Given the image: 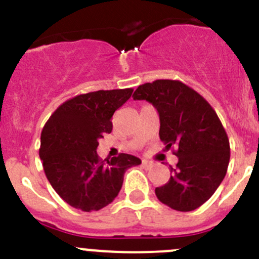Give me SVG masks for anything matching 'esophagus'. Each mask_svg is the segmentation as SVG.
I'll return each instance as SVG.
<instances>
[{
	"instance_id": "esophagus-1",
	"label": "esophagus",
	"mask_w": 259,
	"mask_h": 259,
	"mask_svg": "<svg viewBox=\"0 0 259 259\" xmlns=\"http://www.w3.org/2000/svg\"><path fill=\"white\" fill-rule=\"evenodd\" d=\"M142 165H144L145 169H149L151 168V161H149V160H142Z\"/></svg>"
}]
</instances>
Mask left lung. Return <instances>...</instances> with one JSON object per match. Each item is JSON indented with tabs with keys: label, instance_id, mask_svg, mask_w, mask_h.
<instances>
[{
	"label": "left lung",
	"instance_id": "obj_1",
	"mask_svg": "<svg viewBox=\"0 0 259 259\" xmlns=\"http://www.w3.org/2000/svg\"><path fill=\"white\" fill-rule=\"evenodd\" d=\"M156 108L160 140L177 147V166L170 179L155 189L164 205L182 212L203 205L225 178L230 145L225 128L207 100L178 80H156L140 85L132 95Z\"/></svg>",
	"mask_w": 259,
	"mask_h": 259
}]
</instances>
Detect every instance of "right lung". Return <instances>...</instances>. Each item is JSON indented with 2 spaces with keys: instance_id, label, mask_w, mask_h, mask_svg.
Listing matches in <instances>:
<instances>
[{
  "instance_id": "obj_1",
  "label": "right lung",
  "mask_w": 259,
  "mask_h": 259,
  "mask_svg": "<svg viewBox=\"0 0 259 259\" xmlns=\"http://www.w3.org/2000/svg\"><path fill=\"white\" fill-rule=\"evenodd\" d=\"M134 89L80 94L56 109L43 127L39 156L44 173L58 196L72 207L91 212L118 196L125 170L141 164L139 157L119 154L102 160L99 139L110 134L112 117Z\"/></svg>"
}]
</instances>
